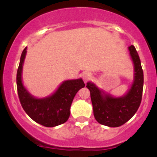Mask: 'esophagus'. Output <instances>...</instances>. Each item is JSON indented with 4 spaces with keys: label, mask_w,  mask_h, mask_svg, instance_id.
Masks as SVG:
<instances>
[{
    "label": "esophagus",
    "mask_w": 157,
    "mask_h": 157,
    "mask_svg": "<svg viewBox=\"0 0 157 157\" xmlns=\"http://www.w3.org/2000/svg\"><path fill=\"white\" fill-rule=\"evenodd\" d=\"M90 77H91V74H90V72L86 71V72H83V74H82V78H83V80H84V81H87Z\"/></svg>",
    "instance_id": "34e87169"
}]
</instances>
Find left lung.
Wrapping results in <instances>:
<instances>
[{
    "mask_svg": "<svg viewBox=\"0 0 157 157\" xmlns=\"http://www.w3.org/2000/svg\"><path fill=\"white\" fill-rule=\"evenodd\" d=\"M134 67V81L124 96L113 97L99 90L94 83L88 82L93 108V115L101 124L109 127H119L131 119L140 105L143 93L144 73L140 60L134 45L128 47Z\"/></svg>",
    "mask_w": 157,
    "mask_h": 157,
    "instance_id": "1",
    "label": "left lung"
}]
</instances>
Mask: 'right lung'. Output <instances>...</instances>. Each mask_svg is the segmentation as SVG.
Here are the masks:
<instances>
[{"instance_id":"obj_1","label":"right lung","mask_w":157,"mask_h":157,"mask_svg":"<svg viewBox=\"0 0 157 157\" xmlns=\"http://www.w3.org/2000/svg\"><path fill=\"white\" fill-rule=\"evenodd\" d=\"M26 48V47L22 52L17 74V93L22 107L33 121L45 127H55L66 122L71 114L70 108L73 99L78 90L84 87V82L81 78L65 80L51 96L42 99L35 98L22 82Z\"/></svg>"}]
</instances>
